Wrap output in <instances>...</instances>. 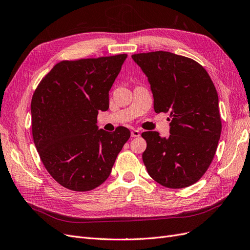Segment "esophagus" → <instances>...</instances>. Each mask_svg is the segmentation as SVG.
Listing matches in <instances>:
<instances>
[{
  "label": "esophagus",
  "instance_id": "1",
  "mask_svg": "<svg viewBox=\"0 0 250 250\" xmlns=\"http://www.w3.org/2000/svg\"><path fill=\"white\" fill-rule=\"evenodd\" d=\"M131 136L132 137H139L140 136V132L138 130H133L131 132Z\"/></svg>",
  "mask_w": 250,
  "mask_h": 250
}]
</instances>
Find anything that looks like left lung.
<instances>
[{
	"instance_id": "8db88e82",
	"label": "left lung",
	"mask_w": 250,
	"mask_h": 250,
	"mask_svg": "<svg viewBox=\"0 0 250 250\" xmlns=\"http://www.w3.org/2000/svg\"><path fill=\"white\" fill-rule=\"evenodd\" d=\"M150 84L156 113L170 114V135L141 134L148 174L171 189L196 183L214 159L221 135L219 101L207 70L193 59L170 52L132 55Z\"/></svg>"
}]
</instances>
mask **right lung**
<instances>
[{"label": "right lung", "mask_w": 250, "mask_h": 250, "mask_svg": "<svg viewBox=\"0 0 250 250\" xmlns=\"http://www.w3.org/2000/svg\"><path fill=\"white\" fill-rule=\"evenodd\" d=\"M126 54L63 60L51 69L32 96V135L40 159L64 188L95 189L111 173L131 132L99 130V111L109 109V91Z\"/></svg>", "instance_id": "obj_1"}]
</instances>
